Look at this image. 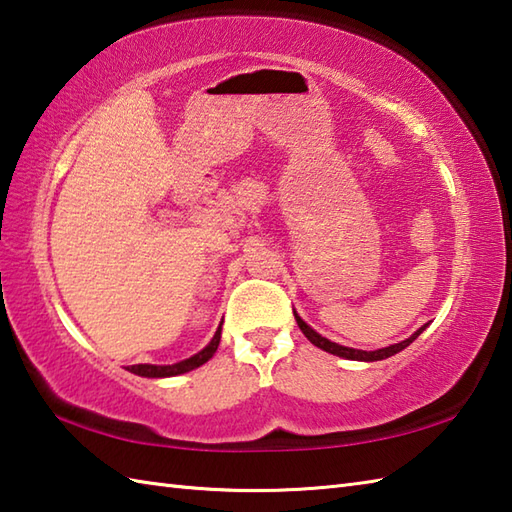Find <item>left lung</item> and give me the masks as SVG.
Returning <instances> with one entry per match:
<instances>
[{"label": "left lung", "instance_id": "left-lung-1", "mask_svg": "<svg viewBox=\"0 0 512 512\" xmlns=\"http://www.w3.org/2000/svg\"><path fill=\"white\" fill-rule=\"evenodd\" d=\"M295 319H297V323H299V328H301V332L306 334V339L312 343V345H317V347H321V350H325V352H330V354H334V356H341V358H350V361H367V363H372V361H383V358H389V356H394V354H398L400 350H405V347L409 345V343H413L418 339V336L422 334V330L427 328V325H422V328L418 330V332H413L409 339H405V341H400V343H396V345H389V347H383V350H374V352H363V350H354V347H343V345H339V343H332V341H328L325 339V336H321V334H317L314 332L310 325H306V321H301V317H297L295 314Z\"/></svg>", "mask_w": 512, "mask_h": 512}]
</instances>
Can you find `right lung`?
Listing matches in <instances>:
<instances>
[{"mask_svg": "<svg viewBox=\"0 0 512 512\" xmlns=\"http://www.w3.org/2000/svg\"><path fill=\"white\" fill-rule=\"evenodd\" d=\"M220 334H222V325L217 328L211 343L206 345L202 352L187 358V361H180V363H173V365H129L127 369L132 374L145 376V378H167V376H178V374H184V372H191V369L204 365L215 354L217 345H220Z\"/></svg>", "mask_w": 512, "mask_h": 512, "instance_id": "right-lung-1", "label": "right lung"}]
</instances>
